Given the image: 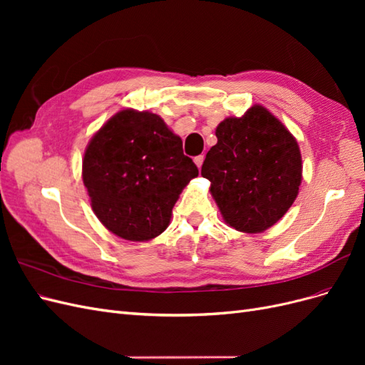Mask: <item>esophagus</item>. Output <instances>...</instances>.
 I'll use <instances>...</instances> for the list:
<instances>
[{
  "instance_id": "esophagus-1",
  "label": "esophagus",
  "mask_w": 365,
  "mask_h": 365,
  "mask_svg": "<svg viewBox=\"0 0 365 365\" xmlns=\"http://www.w3.org/2000/svg\"><path fill=\"white\" fill-rule=\"evenodd\" d=\"M202 163H204V155H197L195 157V164L197 165V169L202 168Z\"/></svg>"
}]
</instances>
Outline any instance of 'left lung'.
Here are the masks:
<instances>
[{
	"mask_svg": "<svg viewBox=\"0 0 365 365\" xmlns=\"http://www.w3.org/2000/svg\"><path fill=\"white\" fill-rule=\"evenodd\" d=\"M201 175L225 222L244 233L272 227L295 201L302 184L297 140L267 108L251 106L216 128Z\"/></svg>",
	"mask_w": 365,
	"mask_h": 365,
	"instance_id": "obj_1",
	"label": "left lung"
}]
</instances>
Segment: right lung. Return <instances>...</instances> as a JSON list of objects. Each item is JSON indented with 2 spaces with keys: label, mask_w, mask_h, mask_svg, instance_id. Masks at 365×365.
<instances>
[{
  "label": "right lung",
  "mask_w": 365,
  "mask_h": 365,
  "mask_svg": "<svg viewBox=\"0 0 365 365\" xmlns=\"http://www.w3.org/2000/svg\"><path fill=\"white\" fill-rule=\"evenodd\" d=\"M197 168L163 118L123 109L85 150L82 178L98 220L115 236L143 242L168 228L172 208Z\"/></svg>",
  "instance_id": "1"
}]
</instances>
